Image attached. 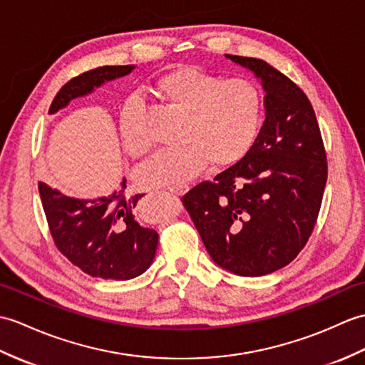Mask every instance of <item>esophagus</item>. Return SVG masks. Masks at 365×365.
<instances>
[{"label": "esophagus", "instance_id": "esophagus-1", "mask_svg": "<svg viewBox=\"0 0 365 365\" xmlns=\"http://www.w3.org/2000/svg\"><path fill=\"white\" fill-rule=\"evenodd\" d=\"M168 191L174 194V196H180V194L186 192V186H175V188H168Z\"/></svg>", "mask_w": 365, "mask_h": 365}]
</instances>
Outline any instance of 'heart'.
I'll list each match as a JSON object with an SVG mask.
<instances>
[{
	"instance_id": "b5f03b06",
	"label": "heart",
	"mask_w": 365,
	"mask_h": 365,
	"mask_svg": "<svg viewBox=\"0 0 365 365\" xmlns=\"http://www.w3.org/2000/svg\"><path fill=\"white\" fill-rule=\"evenodd\" d=\"M154 95L185 115L180 148L152 157L138 171L144 188H175L210 166L228 168L249 154L257 143L264 101L255 82L225 79L196 66H180L160 76ZM144 107L132 98L121 107L120 135L124 150L133 158L148 154L149 143L141 130Z\"/></svg>"
}]
</instances>
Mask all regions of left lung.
Returning a JSON list of instances; mask_svg holds the SVG:
<instances>
[{
    "mask_svg": "<svg viewBox=\"0 0 365 365\" xmlns=\"http://www.w3.org/2000/svg\"><path fill=\"white\" fill-rule=\"evenodd\" d=\"M266 91V120L241 162L182 197L216 264L261 277L289 264L314 230L328 163L308 96L261 58L232 56Z\"/></svg>",
    "mask_w": 365,
    "mask_h": 365,
    "instance_id": "1",
    "label": "left lung"
}]
</instances>
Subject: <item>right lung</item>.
<instances>
[{
    "label": "right lung",
    "instance_id": "add662e5",
    "mask_svg": "<svg viewBox=\"0 0 365 365\" xmlns=\"http://www.w3.org/2000/svg\"><path fill=\"white\" fill-rule=\"evenodd\" d=\"M133 65L99 66L76 76L58 90L49 113L83 96L106 81L129 74ZM125 179L110 196L93 200L68 197L38 183L41 205L56 247L76 267L104 279H130L141 275L155 257L158 233L137 219L143 194L127 196Z\"/></svg>",
    "mask_w": 365,
    "mask_h": 365
}]
</instances>
